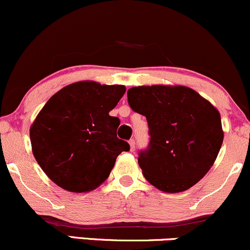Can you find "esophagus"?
Instances as JSON below:
<instances>
[{"label":"esophagus","mask_w":250,"mask_h":250,"mask_svg":"<svg viewBox=\"0 0 250 250\" xmlns=\"http://www.w3.org/2000/svg\"><path fill=\"white\" fill-rule=\"evenodd\" d=\"M128 144H130L131 151H134V147H136V143H134V139L128 140Z\"/></svg>","instance_id":"34e87169"}]
</instances>
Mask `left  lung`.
Segmentation results:
<instances>
[{
    "label": "left lung",
    "instance_id": "1",
    "mask_svg": "<svg viewBox=\"0 0 250 250\" xmlns=\"http://www.w3.org/2000/svg\"><path fill=\"white\" fill-rule=\"evenodd\" d=\"M134 112L146 118L148 142L139 151L144 177L165 192L195 186L214 164L223 142L221 116L186 86H139L127 91Z\"/></svg>",
    "mask_w": 250,
    "mask_h": 250
}]
</instances>
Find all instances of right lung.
Instances as JSON below:
<instances>
[{
	"instance_id": "right-lung-1",
	"label": "right lung",
	"mask_w": 250,
	"mask_h": 250,
	"mask_svg": "<svg viewBox=\"0 0 250 250\" xmlns=\"http://www.w3.org/2000/svg\"><path fill=\"white\" fill-rule=\"evenodd\" d=\"M124 93L123 85L80 81L46 103L29 134L36 162L57 186L91 191L107 179L117 157L130 150L117 137L119 118L110 116Z\"/></svg>"
}]
</instances>
